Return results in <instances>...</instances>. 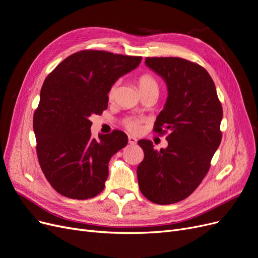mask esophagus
Segmentation results:
<instances>
[{"instance_id": "34e87169", "label": "esophagus", "mask_w": 258, "mask_h": 258, "mask_svg": "<svg viewBox=\"0 0 258 258\" xmlns=\"http://www.w3.org/2000/svg\"><path fill=\"white\" fill-rule=\"evenodd\" d=\"M128 141H129V143H130V144H137L138 140H137L135 137L129 136V137H128Z\"/></svg>"}]
</instances>
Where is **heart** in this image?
<instances>
[{
  "mask_svg": "<svg viewBox=\"0 0 258 258\" xmlns=\"http://www.w3.org/2000/svg\"><path fill=\"white\" fill-rule=\"evenodd\" d=\"M138 87L142 95V93L151 91V90H158V84L151 74H142L140 75L138 79ZM115 91H116V84H114L111 87L110 91H108V98L112 99L115 95ZM122 123L123 126L131 132H137L140 129V120L138 118H135V117H128V118H124Z\"/></svg>",
  "mask_w": 258,
  "mask_h": 258,
  "instance_id": "b5f03b06",
  "label": "heart"
}]
</instances>
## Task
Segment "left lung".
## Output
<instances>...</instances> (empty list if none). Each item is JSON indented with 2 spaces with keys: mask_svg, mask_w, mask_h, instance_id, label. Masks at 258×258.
<instances>
[{
  "mask_svg": "<svg viewBox=\"0 0 258 258\" xmlns=\"http://www.w3.org/2000/svg\"><path fill=\"white\" fill-rule=\"evenodd\" d=\"M145 64L167 84L165 107L154 131L166 134L168 147L160 151L147 140L138 144L144 159L137 169L140 190L157 205L187 198L207 175L222 141L223 107L213 80L205 68L182 58H146Z\"/></svg>",
  "mask_w": 258,
  "mask_h": 258,
  "instance_id": "obj_1",
  "label": "left lung"
}]
</instances>
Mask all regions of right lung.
<instances>
[{"label": "right lung", "instance_id": "add662e5", "mask_svg": "<svg viewBox=\"0 0 258 258\" xmlns=\"http://www.w3.org/2000/svg\"><path fill=\"white\" fill-rule=\"evenodd\" d=\"M142 57L82 50L66 58L46 77L33 129L40 166L53 189L85 200L103 190L108 162L128 143L120 130L91 138L89 117L107 108L112 86L135 70Z\"/></svg>", "mask_w": 258, "mask_h": 258}]
</instances>
